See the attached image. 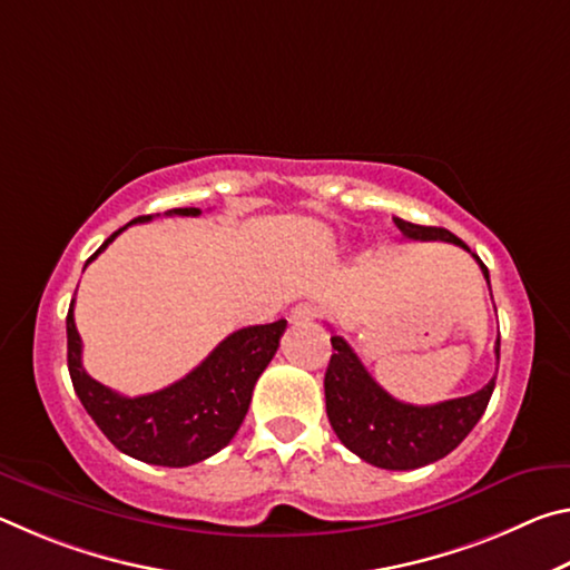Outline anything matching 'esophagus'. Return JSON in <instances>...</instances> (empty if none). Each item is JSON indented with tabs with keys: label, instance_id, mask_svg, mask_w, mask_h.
<instances>
[{
	"label": "esophagus",
	"instance_id": "esophagus-1",
	"mask_svg": "<svg viewBox=\"0 0 570 570\" xmlns=\"http://www.w3.org/2000/svg\"><path fill=\"white\" fill-rule=\"evenodd\" d=\"M314 320H320V306L312 304V302L296 304L292 308V314H288V322H292V324H308Z\"/></svg>",
	"mask_w": 570,
	"mask_h": 570
}]
</instances>
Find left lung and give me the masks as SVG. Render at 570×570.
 <instances>
[{
	"instance_id": "1",
	"label": "left lung",
	"mask_w": 570,
	"mask_h": 570,
	"mask_svg": "<svg viewBox=\"0 0 570 570\" xmlns=\"http://www.w3.org/2000/svg\"><path fill=\"white\" fill-rule=\"evenodd\" d=\"M394 224L412 240H448L470 250L448 228L417 226L402 218H394ZM475 262L490 284L485 264L478 256ZM332 346L334 354L324 374L326 414L342 445L374 468L414 470L450 455L475 428L495 390L493 377L468 397L417 407L384 392L342 336L334 334ZM495 356L500 360V340Z\"/></svg>"
}]
</instances>
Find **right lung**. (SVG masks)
I'll return each mask as SVG.
<instances>
[{
	"label": "right lung",
	"mask_w": 570,
	"mask_h": 570,
	"mask_svg": "<svg viewBox=\"0 0 570 570\" xmlns=\"http://www.w3.org/2000/svg\"><path fill=\"white\" fill-rule=\"evenodd\" d=\"M198 208H173L166 216H198ZM140 216L132 224H146ZM122 226L88 258L95 262ZM85 264V266H88ZM75 298L67 312V366L72 387L95 424L115 448L140 462L163 468H188L224 450L244 422L254 384L274 360L286 320L246 326L228 334L196 370L170 387L122 397L92 380L82 366V340L75 326Z\"/></svg>",
	"instance_id": "obj_1"
}]
</instances>
